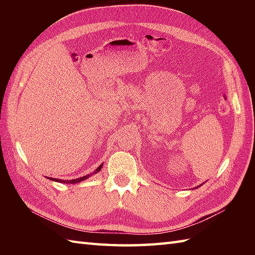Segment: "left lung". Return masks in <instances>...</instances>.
<instances>
[{"instance_id":"left-lung-1","label":"left lung","mask_w":255,"mask_h":255,"mask_svg":"<svg viewBox=\"0 0 255 255\" xmlns=\"http://www.w3.org/2000/svg\"><path fill=\"white\" fill-rule=\"evenodd\" d=\"M197 187H198V186H197ZM197 187H195V188H197Z\"/></svg>"}]
</instances>
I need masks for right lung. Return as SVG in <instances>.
I'll return each instance as SVG.
<instances>
[{"instance_id": "add662e5", "label": "right lung", "mask_w": 255, "mask_h": 255, "mask_svg": "<svg viewBox=\"0 0 255 255\" xmlns=\"http://www.w3.org/2000/svg\"><path fill=\"white\" fill-rule=\"evenodd\" d=\"M102 167H103V164H101L93 173H91V174H88V175L82 176V177H79V178H74V180H59V178H53V177H47V178H49V180H51V181L59 182V183H63V184H77V183H79V182H82V181H84V180H88V178H89L90 176L96 174L97 172H100V171L102 170Z\"/></svg>"}]
</instances>
